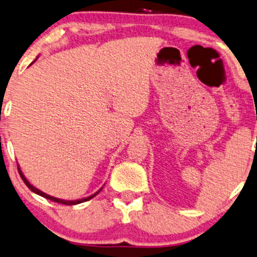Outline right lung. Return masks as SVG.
I'll return each mask as SVG.
<instances>
[{
	"label": "right lung",
	"mask_w": 257,
	"mask_h": 257,
	"mask_svg": "<svg viewBox=\"0 0 257 257\" xmlns=\"http://www.w3.org/2000/svg\"><path fill=\"white\" fill-rule=\"evenodd\" d=\"M18 170H19V174H20V177H21V179H23V181H24V183L27 185V188H29L30 190H32L33 193L38 194V195H40V196L45 197V199H49V200L54 201V202L62 203V205H68V206H72V205H78V203H81V202H85V201H88V200H91L92 197H94V196L97 195V194L99 193V191H98V193H95L94 195H91V196L86 197V199H82V200H76V201H64V200H60V199H56V197H52V196H50V195H48V194L43 193V191L38 190V189H37V188L33 187V185H31V184L29 183V181H27V179L25 178V176L23 175V172L20 171V168H19V166H18Z\"/></svg>",
	"instance_id": "obj_1"
}]
</instances>
